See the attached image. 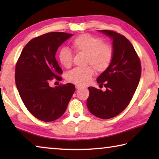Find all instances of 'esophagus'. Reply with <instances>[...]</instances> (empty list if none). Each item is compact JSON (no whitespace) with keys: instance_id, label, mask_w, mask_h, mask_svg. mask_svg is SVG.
<instances>
[{"instance_id":"esophagus-1","label":"esophagus","mask_w":159,"mask_h":159,"mask_svg":"<svg viewBox=\"0 0 159 159\" xmlns=\"http://www.w3.org/2000/svg\"><path fill=\"white\" fill-rule=\"evenodd\" d=\"M81 88V86H80L79 85H76V89H79V88Z\"/></svg>"}]
</instances>
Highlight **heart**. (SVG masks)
<instances>
[{
  "label": "heart",
  "instance_id": "heart-1",
  "mask_svg": "<svg viewBox=\"0 0 159 159\" xmlns=\"http://www.w3.org/2000/svg\"><path fill=\"white\" fill-rule=\"evenodd\" d=\"M71 48L76 53L85 54V64H90L98 72H102L108 68L114 55L109 45L103 43L101 39L88 34H80L74 39ZM72 58L73 55L68 48H63L59 51L58 60L65 68L71 66ZM93 73L91 66L76 68L66 74V80L76 85H84L90 81Z\"/></svg>",
  "mask_w": 159,
  "mask_h": 159
}]
</instances>
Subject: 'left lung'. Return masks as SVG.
Instances as JSON below:
<instances>
[{
	"mask_svg": "<svg viewBox=\"0 0 159 159\" xmlns=\"http://www.w3.org/2000/svg\"><path fill=\"white\" fill-rule=\"evenodd\" d=\"M112 40L114 55L111 64L97 82L105 91L89 87L87 107L95 116L109 119L116 116L130 103L141 76L140 60L131 43L116 32L99 30Z\"/></svg>",
	"mask_w": 159,
	"mask_h": 159,
	"instance_id": "8db88e82",
	"label": "left lung"
}]
</instances>
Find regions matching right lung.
I'll list each match as a JSON object with an SVG mask.
<instances>
[{"label":"right lung","instance_id":"obj_1","mask_svg":"<svg viewBox=\"0 0 159 159\" xmlns=\"http://www.w3.org/2000/svg\"><path fill=\"white\" fill-rule=\"evenodd\" d=\"M73 36L50 32L31 40L21 51L16 65L15 83L19 94L31 114L38 119L50 122L65 112L75 91L71 83L52 88L54 78H61L62 70L55 58L58 48Z\"/></svg>","mask_w":159,"mask_h":159}]
</instances>
